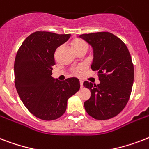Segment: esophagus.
<instances>
[{
  "mask_svg": "<svg viewBox=\"0 0 149 149\" xmlns=\"http://www.w3.org/2000/svg\"><path fill=\"white\" fill-rule=\"evenodd\" d=\"M79 83H80V87H81V88H83V86H84V82L82 81V80H80V81H79Z\"/></svg>",
  "mask_w": 149,
  "mask_h": 149,
  "instance_id": "esophagus-1",
  "label": "esophagus"
}]
</instances>
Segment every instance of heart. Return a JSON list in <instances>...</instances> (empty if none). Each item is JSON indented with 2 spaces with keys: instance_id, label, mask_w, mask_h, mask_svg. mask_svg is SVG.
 <instances>
[{
  "instance_id": "obj_1",
  "label": "heart",
  "mask_w": 149,
  "mask_h": 149,
  "mask_svg": "<svg viewBox=\"0 0 149 149\" xmlns=\"http://www.w3.org/2000/svg\"><path fill=\"white\" fill-rule=\"evenodd\" d=\"M73 46H74L75 49L77 50V52L82 51H87L89 49V44L86 42V41L81 38H77L73 41ZM58 52V50L56 51V54ZM84 70V66L83 65H79V66H75V67L71 68V72L74 74H79V72H81L82 70Z\"/></svg>"
}]
</instances>
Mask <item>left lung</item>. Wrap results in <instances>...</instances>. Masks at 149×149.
Here are the masks:
<instances>
[{"mask_svg":"<svg viewBox=\"0 0 149 149\" xmlns=\"http://www.w3.org/2000/svg\"><path fill=\"white\" fill-rule=\"evenodd\" d=\"M79 37L93 47L91 69L97 71L100 81L97 85L84 83L91 92L84 107L96 120H107L118 115L130 98L134 82L132 57L123 41L111 32L83 34Z\"/></svg>","mask_w":149,"mask_h":149,"instance_id":"1","label":"left lung"}]
</instances>
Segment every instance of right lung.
Listing matches in <instances>:
<instances>
[{
  "instance_id": "add662e5",
  "label": "right lung",
  "mask_w": 149,
  "mask_h": 149,
  "mask_svg": "<svg viewBox=\"0 0 149 149\" xmlns=\"http://www.w3.org/2000/svg\"><path fill=\"white\" fill-rule=\"evenodd\" d=\"M70 34L38 31L27 37L15 57V84L20 98L35 117L44 120L58 119L65 113L67 100L80 88L79 79L59 81L52 77L56 49Z\"/></svg>"
}]
</instances>
